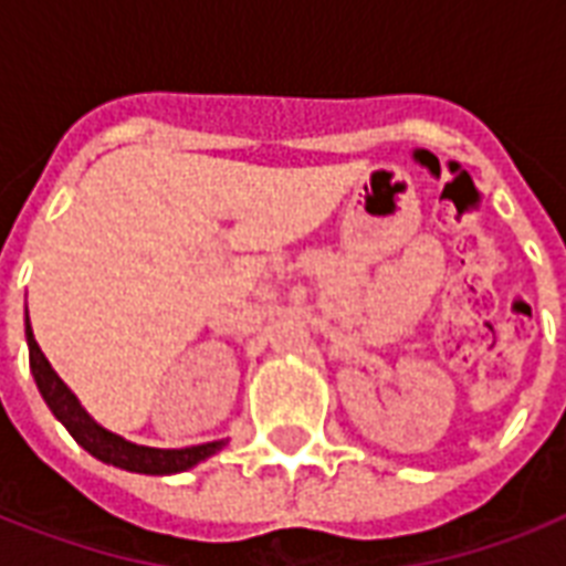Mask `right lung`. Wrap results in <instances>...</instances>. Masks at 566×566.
Returning a JSON list of instances; mask_svg holds the SVG:
<instances>
[{
	"label": "right lung",
	"instance_id": "right-lung-1",
	"mask_svg": "<svg viewBox=\"0 0 566 566\" xmlns=\"http://www.w3.org/2000/svg\"><path fill=\"white\" fill-rule=\"evenodd\" d=\"M25 343H29V366H32L34 384L41 389L43 401L52 410V416L67 428L70 437L87 454H94L96 461L117 467V470L138 472V475H177V472L195 470L197 463H203L206 458H212L214 451H221L227 446L223 440H214L203 442V446H188V449H153V446H138V442L124 440L120 433L108 431L99 422H94V416L87 413L82 401L73 396V389L55 375L50 360L43 357L41 345L34 343L29 315H25Z\"/></svg>",
	"mask_w": 566,
	"mask_h": 566
}]
</instances>
